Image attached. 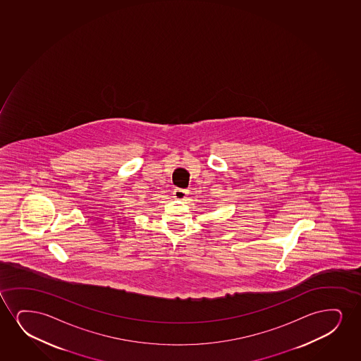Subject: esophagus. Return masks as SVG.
Wrapping results in <instances>:
<instances>
[{
  "instance_id": "esophagus-1",
  "label": "esophagus",
  "mask_w": 361,
  "mask_h": 361,
  "mask_svg": "<svg viewBox=\"0 0 361 361\" xmlns=\"http://www.w3.org/2000/svg\"><path fill=\"white\" fill-rule=\"evenodd\" d=\"M188 195V190L185 189H180V188H176L173 190V197L178 199V200H184Z\"/></svg>"
}]
</instances>
